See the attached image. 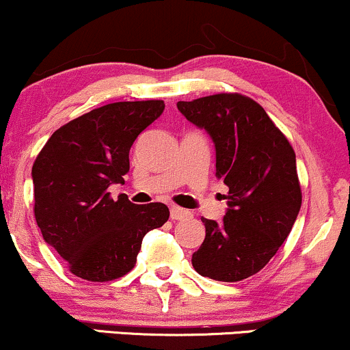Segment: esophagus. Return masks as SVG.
<instances>
[{"instance_id": "esophagus-1", "label": "esophagus", "mask_w": 350, "mask_h": 350, "mask_svg": "<svg viewBox=\"0 0 350 350\" xmlns=\"http://www.w3.org/2000/svg\"><path fill=\"white\" fill-rule=\"evenodd\" d=\"M191 217V212L186 211V208H180V207H171V220H184Z\"/></svg>"}]
</instances>
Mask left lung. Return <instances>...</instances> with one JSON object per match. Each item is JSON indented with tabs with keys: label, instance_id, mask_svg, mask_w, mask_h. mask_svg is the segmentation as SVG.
Here are the masks:
<instances>
[{
	"label": "left lung",
	"instance_id": "8db88e82",
	"mask_svg": "<svg viewBox=\"0 0 350 350\" xmlns=\"http://www.w3.org/2000/svg\"><path fill=\"white\" fill-rule=\"evenodd\" d=\"M178 110L211 136L215 178L228 187L222 222L202 217L206 239L192 267L217 281L248 278L275 256L298 219L295 151L267 111L243 95L178 102Z\"/></svg>",
	"mask_w": 350,
	"mask_h": 350
}]
</instances>
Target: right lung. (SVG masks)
<instances>
[{
	"instance_id": "right-lung-1",
	"label": "right lung",
	"mask_w": 350,
	"mask_h": 350,
	"mask_svg": "<svg viewBox=\"0 0 350 350\" xmlns=\"http://www.w3.org/2000/svg\"><path fill=\"white\" fill-rule=\"evenodd\" d=\"M164 111L163 100L116 102L54 131L33 166L34 215L44 242L87 281H111L136 263L143 237L170 219L161 202L136 206L108 187L124 184L130 150Z\"/></svg>"
}]
</instances>
